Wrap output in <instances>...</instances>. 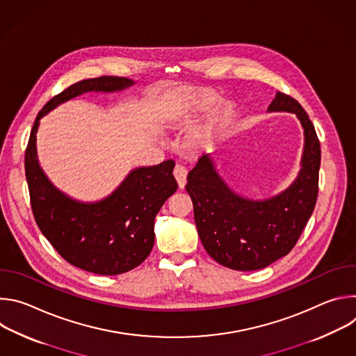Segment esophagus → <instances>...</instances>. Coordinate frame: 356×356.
Returning <instances> with one entry per match:
<instances>
[{
  "label": "esophagus",
  "instance_id": "obj_1",
  "mask_svg": "<svg viewBox=\"0 0 356 356\" xmlns=\"http://www.w3.org/2000/svg\"><path fill=\"white\" fill-rule=\"evenodd\" d=\"M173 175H175L177 183H179V187L184 188V186L187 183V170H186V168L181 166V165H176V168L173 170Z\"/></svg>",
  "mask_w": 356,
  "mask_h": 356
}]
</instances>
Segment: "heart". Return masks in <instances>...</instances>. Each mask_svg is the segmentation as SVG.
Listing matches in <instances>:
<instances>
[{"label":"heart","mask_w":356,"mask_h":356,"mask_svg":"<svg viewBox=\"0 0 356 356\" xmlns=\"http://www.w3.org/2000/svg\"><path fill=\"white\" fill-rule=\"evenodd\" d=\"M220 95L214 90L183 87L175 90L163 108V124L168 128H177L187 122H195L207 117L218 104ZM236 108L225 101L211 114V125L216 129L228 128L235 120Z\"/></svg>","instance_id":"heart-1"}]
</instances>
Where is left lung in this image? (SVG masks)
Returning <instances> with one entry per match:
<instances>
[{
  "label": "left lung",
  "instance_id": "left-lung-1",
  "mask_svg": "<svg viewBox=\"0 0 356 356\" xmlns=\"http://www.w3.org/2000/svg\"><path fill=\"white\" fill-rule=\"evenodd\" d=\"M269 113H291L304 129L301 169L282 193L250 200L235 193L220 176L210 155L198 159L187 176L194 221L202 246L220 265L258 270L286 257L307 225L318 195L320 140L307 113L294 98L280 91Z\"/></svg>",
  "mask_w": 356,
  "mask_h": 356
}]
</instances>
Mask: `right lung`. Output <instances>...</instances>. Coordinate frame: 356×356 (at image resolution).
<instances>
[{
	"mask_svg": "<svg viewBox=\"0 0 356 356\" xmlns=\"http://www.w3.org/2000/svg\"><path fill=\"white\" fill-rule=\"evenodd\" d=\"M131 86V79L103 76L67 87L39 111L25 152L31 206L39 229L70 265L97 275H121L147 258L155 243V217L177 190L175 162L136 168L111 194L84 202L47 179L38 159L36 132L42 117L77 95L122 91Z\"/></svg>",
	"mask_w": 356,
	"mask_h": 356,
	"instance_id": "add662e5",
	"label": "right lung"
}]
</instances>
